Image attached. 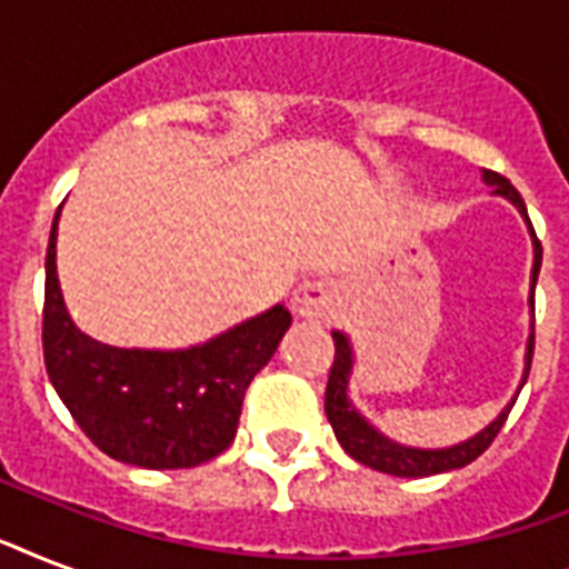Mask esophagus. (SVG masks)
<instances>
[{
    "label": "esophagus",
    "mask_w": 569,
    "mask_h": 569,
    "mask_svg": "<svg viewBox=\"0 0 569 569\" xmlns=\"http://www.w3.org/2000/svg\"><path fill=\"white\" fill-rule=\"evenodd\" d=\"M339 303H342V292L339 286L328 277H316V280H303L298 289H295L292 307L301 319L310 321H328L337 316Z\"/></svg>",
    "instance_id": "esophagus-1"
}]
</instances>
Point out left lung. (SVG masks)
I'll return each instance as SVG.
<instances>
[{"label":"left lung","instance_id":"8db88e82","mask_svg":"<svg viewBox=\"0 0 569 569\" xmlns=\"http://www.w3.org/2000/svg\"><path fill=\"white\" fill-rule=\"evenodd\" d=\"M485 180L493 186L496 194L508 197L522 214H526V203H522L520 191L513 189L511 180H505L502 173L485 171ZM529 218V214H526ZM535 236V230H531ZM540 259H543V248H540L538 236H535V268H531V286L538 283ZM535 303V298H531ZM333 366H330L328 389H325V413H328L333 431H337V440L342 442V449L351 455L355 460L366 463V467L380 469V472H389V476H405V478H419V476H437V472H449V469H460L472 463L478 455H485L487 446L496 440V433L502 431L505 419L511 413V405L505 407L502 413L496 416L493 422L487 425L485 431L476 433L472 440L460 442V446H451V449H407V446H398V442L387 440L383 433H378L372 425L366 422L363 416L357 413L355 407L348 405V375H351V346H348L346 333H333ZM531 357H535V333L529 339V355H526V375H522V383L529 378Z\"/></svg>","mask_w":569,"mask_h":569}]
</instances>
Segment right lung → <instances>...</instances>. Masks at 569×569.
I'll use <instances>...</instances> for the list:
<instances>
[{
	"label": "right lung",
	"instance_id": "add662e5",
	"mask_svg": "<svg viewBox=\"0 0 569 569\" xmlns=\"http://www.w3.org/2000/svg\"><path fill=\"white\" fill-rule=\"evenodd\" d=\"M56 227L47 248L43 363L84 437L109 458L144 469H189L236 437L244 389L292 325L277 303L189 351L111 348L67 316L56 274Z\"/></svg>",
	"mask_w": 569,
	"mask_h": 569
}]
</instances>
